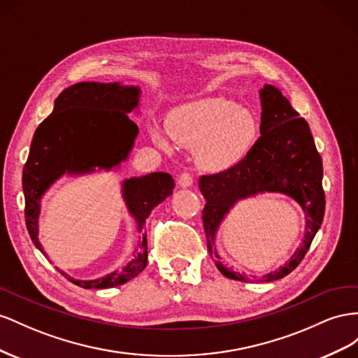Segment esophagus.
<instances>
[{
    "instance_id": "esophagus-1",
    "label": "esophagus",
    "mask_w": 358,
    "mask_h": 358,
    "mask_svg": "<svg viewBox=\"0 0 358 358\" xmlns=\"http://www.w3.org/2000/svg\"><path fill=\"white\" fill-rule=\"evenodd\" d=\"M178 185H180L181 187H190V186L193 185V177H192V173H189V172H182V173H180V177H178Z\"/></svg>"
}]
</instances>
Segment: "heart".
Wrapping results in <instances>:
<instances>
[{
  "instance_id": "heart-1",
  "label": "heart",
  "mask_w": 358,
  "mask_h": 358,
  "mask_svg": "<svg viewBox=\"0 0 358 358\" xmlns=\"http://www.w3.org/2000/svg\"><path fill=\"white\" fill-rule=\"evenodd\" d=\"M166 131L177 144L196 148L198 162L208 171H224L248 157L259 136L257 117L223 97L201 99L171 112ZM162 150H171L163 131H151Z\"/></svg>"
}]
</instances>
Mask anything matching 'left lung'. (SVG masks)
Instances as JSON below:
<instances>
[{"label": "left lung", "mask_w": 358, "mask_h": 358, "mask_svg": "<svg viewBox=\"0 0 358 358\" xmlns=\"http://www.w3.org/2000/svg\"><path fill=\"white\" fill-rule=\"evenodd\" d=\"M261 94V136L248 157L227 171L202 176L199 189L207 203L202 210L203 231L211 257L217 258V270L234 280L249 282L250 278L224 267L214 250L219 224L234 203L262 192H278L299 202L306 214V232L301 246L289 262L261 280L271 282L289 274L308 253L318 232L325 211L322 189V160L310 134L308 121L299 117L280 90L264 85Z\"/></svg>", "instance_id": "left-lung-1"}]
</instances>
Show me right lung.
<instances>
[{"label": "right lung", "mask_w": 358, "mask_h": 358, "mask_svg": "<svg viewBox=\"0 0 358 358\" xmlns=\"http://www.w3.org/2000/svg\"><path fill=\"white\" fill-rule=\"evenodd\" d=\"M139 88L100 83H79L55 99L54 110L34 131L31 148L22 171L25 223L36 248L38 243L40 199L63 173H84L96 168L110 169L126 160L138 135L129 112L138 106ZM176 186L165 172L129 178L122 182V196L138 229H144L151 210L172 193ZM147 232L141 234L139 252L124 268L96 280L66 279L85 289H105L134 279L147 265Z\"/></svg>", "instance_id": "1"}]
</instances>
